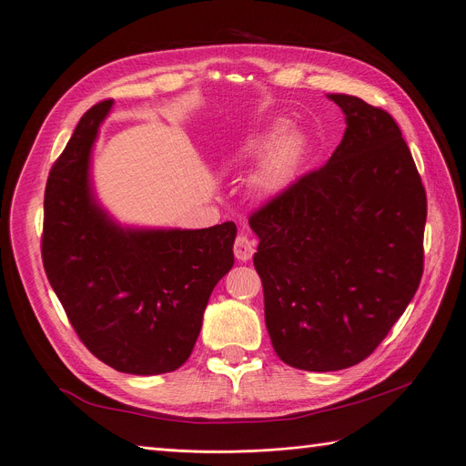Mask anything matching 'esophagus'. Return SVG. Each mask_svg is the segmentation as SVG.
<instances>
[{
	"instance_id": "obj_1",
	"label": "esophagus",
	"mask_w": 466,
	"mask_h": 466,
	"mask_svg": "<svg viewBox=\"0 0 466 466\" xmlns=\"http://www.w3.org/2000/svg\"><path fill=\"white\" fill-rule=\"evenodd\" d=\"M233 252H235V258L247 262L255 255V241H250V238L243 233H238L235 237V245H233Z\"/></svg>"
}]
</instances>
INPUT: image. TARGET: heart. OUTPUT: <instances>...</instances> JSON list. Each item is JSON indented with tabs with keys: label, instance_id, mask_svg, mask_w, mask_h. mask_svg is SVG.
<instances>
[{
	"label": "heart",
	"instance_id": "1",
	"mask_svg": "<svg viewBox=\"0 0 466 466\" xmlns=\"http://www.w3.org/2000/svg\"><path fill=\"white\" fill-rule=\"evenodd\" d=\"M268 150L271 153L266 155L258 167L255 188L262 196H276L288 188L298 171L303 153V137L295 132H286V124L276 122L248 139V144L243 147V157L258 159Z\"/></svg>",
	"mask_w": 466,
	"mask_h": 466
}]
</instances>
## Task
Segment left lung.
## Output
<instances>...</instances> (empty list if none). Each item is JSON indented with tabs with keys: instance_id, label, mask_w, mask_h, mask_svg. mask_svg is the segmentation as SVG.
<instances>
[{
	"instance_id": "8db88e82",
	"label": "left lung",
	"mask_w": 466,
	"mask_h": 466,
	"mask_svg": "<svg viewBox=\"0 0 466 466\" xmlns=\"http://www.w3.org/2000/svg\"><path fill=\"white\" fill-rule=\"evenodd\" d=\"M329 98L346 115L340 146L248 218L268 334L305 371L371 356L424 272L426 190L399 124L358 96Z\"/></svg>"
}]
</instances>
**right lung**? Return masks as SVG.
<instances>
[{"label": "right lung", "mask_w": 466, "mask_h": 466, "mask_svg": "<svg viewBox=\"0 0 466 466\" xmlns=\"http://www.w3.org/2000/svg\"><path fill=\"white\" fill-rule=\"evenodd\" d=\"M112 98L91 106L50 168L42 264L95 358L132 375L185 363L218 281L231 270L237 228L128 229L96 204L91 147Z\"/></svg>", "instance_id": "obj_1"}]
</instances>
